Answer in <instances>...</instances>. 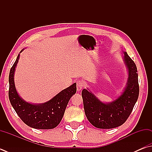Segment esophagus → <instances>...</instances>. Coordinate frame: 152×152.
<instances>
[{"label": "esophagus", "mask_w": 152, "mask_h": 152, "mask_svg": "<svg viewBox=\"0 0 152 152\" xmlns=\"http://www.w3.org/2000/svg\"><path fill=\"white\" fill-rule=\"evenodd\" d=\"M84 87L83 82L81 81H78L77 82V90L78 91H81Z\"/></svg>", "instance_id": "obj_1"}]
</instances>
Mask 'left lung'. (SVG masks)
<instances>
[{
	"label": "left lung",
	"mask_w": 152,
	"mask_h": 152,
	"mask_svg": "<svg viewBox=\"0 0 152 152\" xmlns=\"http://www.w3.org/2000/svg\"><path fill=\"white\" fill-rule=\"evenodd\" d=\"M124 61L128 71L126 86L113 102L104 103L87 89L82 91L85 115L94 127L101 129L120 126L126 121L139 95L138 76L135 63L124 51Z\"/></svg>",
	"instance_id": "left-lung-1"
}]
</instances>
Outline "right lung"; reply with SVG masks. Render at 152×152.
<instances>
[{"mask_svg": "<svg viewBox=\"0 0 152 152\" xmlns=\"http://www.w3.org/2000/svg\"><path fill=\"white\" fill-rule=\"evenodd\" d=\"M19 58L20 53L10 69L9 74L8 96L11 104L20 119L28 126L45 130L56 128L64 116L71 97L76 93V83L62 90L50 101L42 104H31L25 101L19 96L14 85V71Z\"/></svg>", "mask_w": 152, "mask_h": 152, "instance_id": "add662e5", "label": "right lung"}]
</instances>
